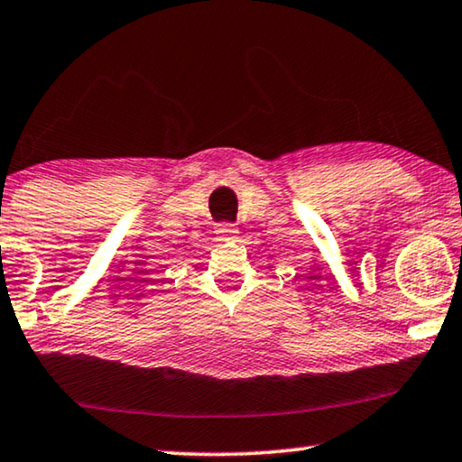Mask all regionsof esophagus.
<instances>
[{
  "label": "esophagus",
  "mask_w": 462,
  "mask_h": 462,
  "mask_svg": "<svg viewBox=\"0 0 462 462\" xmlns=\"http://www.w3.org/2000/svg\"><path fill=\"white\" fill-rule=\"evenodd\" d=\"M216 234L222 240H232V238H236L238 230H236V226H234V224H217Z\"/></svg>",
  "instance_id": "1"
}]
</instances>
